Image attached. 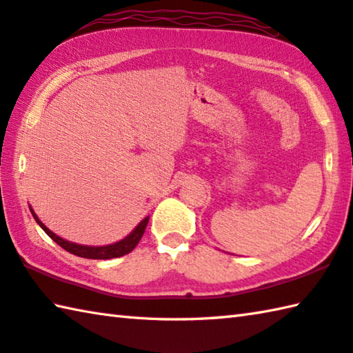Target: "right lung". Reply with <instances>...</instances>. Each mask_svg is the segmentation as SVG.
<instances>
[{"instance_id": "1", "label": "right lung", "mask_w": 353, "mask_h": 353, "mask_svg": "<svg viewBox=\"0 0 353 353\" xmlns=\"http://www.w3.org/2000/svg\"><path fill=\"white\" fill-rule=\"evenodd\" d=\"M32 211V210H30ZM32 216L37 221L38 225H40L46 234L49 236L50 239L54 242L59 243L61 248H65L66 252L72 253L75 256H80V258H86V259H112V258H120V256H125L130 252H132L136 245L139 243V241L142 239V236L145 233V228L148 225L150 217H145V219L139 223V225L132 230V233L130 236H126L123 241L115 242L112 245H105V247H88V245H79V243L74 242H68L65 239H61L57 236L55 233L50 232V230L44 225V223L38 219L37 214L32 211Z\"/></svg>"}]
</instances>
